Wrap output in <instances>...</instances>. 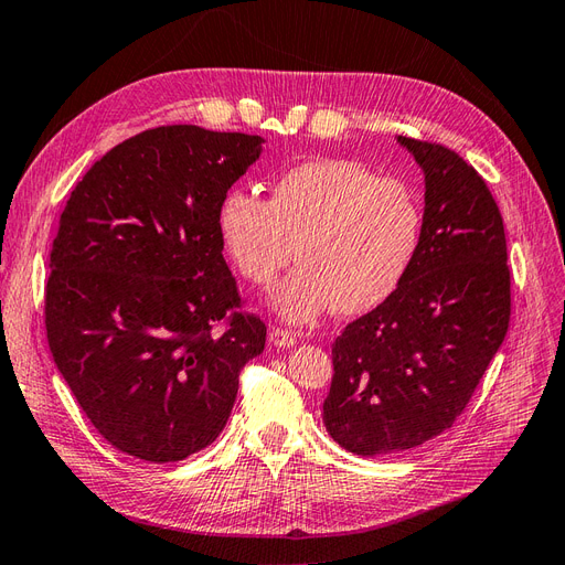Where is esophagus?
<instances>
[{
	"label": "esophagus",
	"mask_w": 565,
	"mask_h": 565,
	"mask_svg": "<svg viewBox=\"0 0 565 565\" xmlns=\"http://www.w3.org/2000/svg\"><path fill=\"white\" fill-rule=\"evenodd\" d=\"M270 344L278 347V349H289L297 344V334L289 332V330H282V328H273L270 330Z\"/></svg>",
	"instance_id": "obj_1"
}]
</instances>
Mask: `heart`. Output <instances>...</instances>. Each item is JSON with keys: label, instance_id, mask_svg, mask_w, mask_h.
<instances>
[{"label": "heart", "instance_id": "heart-1", "mask_svg": "<svg viewBox=\"0 0 565 565\" xmlns=\"http://www.w3.org/2000/svg\"><path fill=\"white\" fill-rule=\"evenodd\" d=\"M422 221V204L403 181L339 158L287 169L268 200L233 188L216 210L221 243L252 285H273L297 252L301 264L273 297V309L292 322L330 306L341 316L377 309L413 266Z\"/></svg>", "mask_w": 565, "mask_h": 565}]
</instances>
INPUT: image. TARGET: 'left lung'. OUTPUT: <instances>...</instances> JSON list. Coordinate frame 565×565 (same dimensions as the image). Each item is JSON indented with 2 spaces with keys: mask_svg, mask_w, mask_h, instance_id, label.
<instances>
[{
  "mask_svg": "<svg viewBox=\"0 0 565 565\" xmlns=\"http://www.w3.org/2000/svg\"><path fill=\"white\" fill-rule=\"evenodd\" d=\"M398 141L426 181L419 249L396 292L334 339L322 403L330 436L363 457L450 429L511 318L504 224L483 177L446 146Z\"/></svg>",
  "mask_w": 565,
  "mask_h": 565,
  "instance_id": "1",
  "label": "left lung"
}]
</instances>
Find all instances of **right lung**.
<instances>
[{"label":"right lung","mask_w":565,"mask_h":565,"mask_svg":"<svg viewBox=\"0 0 565 565\" xmlns=\"http://www.w3.org/2000/svg\"><path fill=\"white\" fill-rule=\"evenodd\" d=\"M262 136L195 125L117 143L73 188L49 254L44 324L82 413L113 448L179 461L224 429L266 344L243 311L218 202Z\"/></svg>","instance_id":"right-lung-1"}]
</instances>
